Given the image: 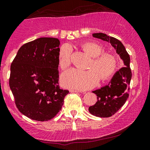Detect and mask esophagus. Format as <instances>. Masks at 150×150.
<instances>
[{"instance_id":"34e87169","label":"esophagus","mask_w":150,"mask_h":150,"mask_svg":"<svg viewBox=\"0 0 150 150\" xmlns=\"http://www.w3.org/2000/svg\"><path fill=\"white\" fill-rule=\"evenodd\" d=\"M70 92H74V93H79V92H81V91H79V90H76V89H70Z\"/></svg>"}]
</instances>
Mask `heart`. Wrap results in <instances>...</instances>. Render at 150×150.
Masks as SVG:
<instances>
[{"label": "heart", "instance_id": "b5f03b06", "mask_svg": "<svg viewBox=\"0 0 150 150\" xmlns=\"http://www.w3.org/2000/svg\"><path fill=\"white\" fill-rule=\"evenodd\" d=\"M83 49L92 57H94L88 70L70 69L61 76V83L64 87L75 89L85 90L94 87L99 79L106 80L112 76L115 72L117 62L114 56L104 54V49L101 45L94 42H88L83 44ZM72 47L71 45H62L58 54L59 67L64 69L71 63Z\"/></svg>", "mask_w": 150, "mask_h": 150}]
</instances>
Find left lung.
Segmentation results:
<instances>
[{
    "label": "left lung",
    "mask_w": 150,
    "mask_h": 150,
    "mask_svg": "<svg viewBox=\"0 0 150 150\" xmlns=\"http://www.w3.org/2000/svg\"><path fill=\"white\" fill-rule=\"evenodd\" d=\"M93 36L110 43L124 62V67L116 72L107 85L92 91L97 96V101L88 107L89 112L96 117H109L125 104L129 97L132 79L130 57L122 43L117 38L102 33H93Z\"/></svg>",
    "instance_id": "left-lung-1"
}]
</instances>
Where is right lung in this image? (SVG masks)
I'll return each mask as SVG.
<instances>
[{"mask_svg": "<svg viewBox=\"0 0 150 150\" xmlns=\"http://www.w3.org/2000/svg\"><path fill=\"white\" fill-rule=\"evenodd\" d=\"M59 45L58 38L47 37L25 43L11 65L9 86L16 105L31 120L54 118L69 93L59 85Z\"/></svg>", "mask_w": 150, "mask_h": 150, "instance_id": "right-lung-1", "label": "right lung"}]
</instances>
